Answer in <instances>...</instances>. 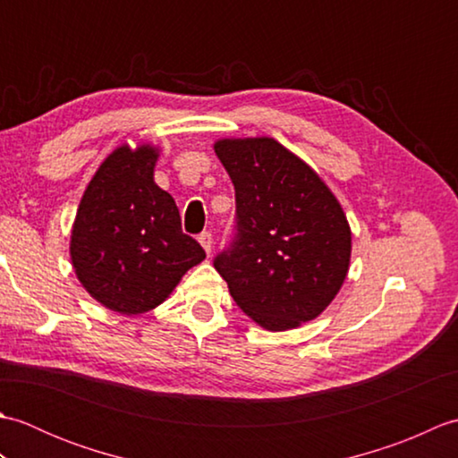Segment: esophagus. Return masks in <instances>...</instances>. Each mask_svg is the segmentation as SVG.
<instances>
[{"label": "esophagus", "mask_w": 458, "mask_h": 458, "mask_svg": "<svg viewBox=\"0 0 458 458\" xmlns=\"http://www.w3.org/2000/svg\"><path fill=\"white\" fill-rule=\"evenodd\" d=\"M199 242H200V246L204 248V251H207V254L210 256L212 244H214V240H212V234H210V232H202V234L199 236Z\"/></svg>", "instance_id": "obj_1"}]
</instances>
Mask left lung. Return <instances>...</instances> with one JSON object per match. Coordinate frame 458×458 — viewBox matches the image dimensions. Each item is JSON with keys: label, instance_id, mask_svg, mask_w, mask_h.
<instances>
[{"label": "left lung", "instance_id": "8db88e82", "mask_svg": "<svg viewBox=\"0 0 458 458\" xmlns=\"http://www.w3.org/2000/svg\"><path fill=\"white\" fill-rule=\"evenodd\" d=\"M236 191V236L214 259L230 295L267 330L317 318L343 287L352 234L325 181L274 138L214 143Z\"/></svg>", "mask_w": 458, "mask_h": 458}]
</instances>
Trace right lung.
<instances>
[{"label": "right lung", "instance_id": "1", "mask_svg": "<svg viewBox=\"0 0 458 458\" xmlns=\"http://www.w3.org/2000/svg\"><path fill=\"white\" fill-rule=\"evenodd\" d=\"M159 149L120 145L94 173L76 210L71 259L82 287L106 309L141 315L161 305L207 258L182 234L173 197L153 181Z\"/></svg>", "mask_w": 458, "mask_h": 458}]
</instances>
